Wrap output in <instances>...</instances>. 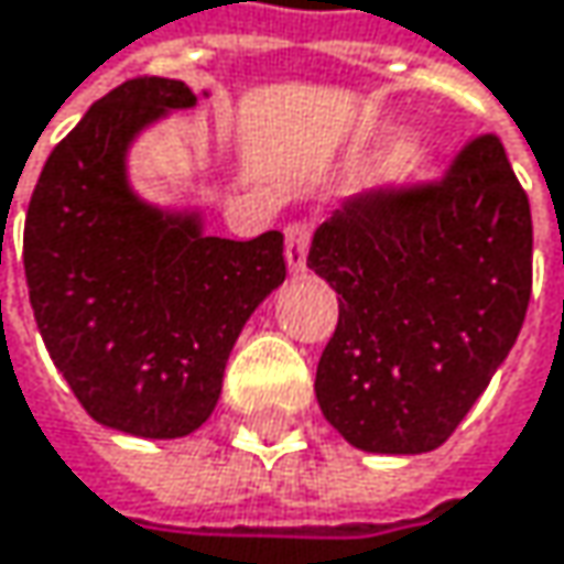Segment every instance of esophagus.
Returning <instances> with one entry per match:
<instances>
[{
  "mask_svg": "<svg viewBox=\"0 0 564 564\" xmlns=\"http://www.w3.org/2000/svg\"><path fill=\"white\" fill-rule=\"evenodd\" d=\"M306 251H310V226L290 223L286 226V268H290V274L306 271Z\"/></svg>",
  "mask_w": 564,
  "mask_h": 564,
  "instance_id": "obj_1",
  "label": "esophagus"
}]
</instances>
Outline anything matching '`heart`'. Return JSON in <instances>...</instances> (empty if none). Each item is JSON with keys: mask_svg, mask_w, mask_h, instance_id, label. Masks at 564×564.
I'll return each mask as SVG.
<instances>
[{"mask_svg": "<svg viewBox=\"0 0 564 564\" xmlns=\"http://www.w3.org/2000/svg\"><path fill=\"white\" fill-rule=\"evenodd\" d=\"M392 159H395V150H392V152H386V155H382L380 162H382V165H386V162H392Z\"/></svg>", "mask_w": 564, "mask_h": 564, "instance_id": "b5f03b06", "label": "heart"}]
</instances>
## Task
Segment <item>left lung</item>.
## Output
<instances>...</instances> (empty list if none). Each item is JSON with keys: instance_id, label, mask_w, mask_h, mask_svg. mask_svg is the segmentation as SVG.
I'll return each mask as SVG.
<instances>
[{"instance_id": "obj_1", "label": "left lung", "mask_w": 564, "mask_h": 564, "mask_svg": "<svg viewBox=\"0 0 564 564\" xmlns=\"http://www.w3.org/2000/svg\"><path fill=\"white\" fill-rule=\"evenodd\" d=\"M306 264L338 293L315 399L350 447L437 449L513 348L533 286L530 200L495 133L441 182L348 197Z\"/></svg>"}]
</instances>
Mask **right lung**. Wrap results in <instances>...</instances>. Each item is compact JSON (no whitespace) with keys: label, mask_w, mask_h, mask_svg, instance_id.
<instances>
[{"label":"right lung","mask_w":564,"mask_h":564,"mask_svg":"<svg viewBox=\"0 0 564 564\" xmlns=\"http://www.w3.org/2000/svg\"><path fill=\"white\" fill-rule=\"evenodd\" d=\"M178 79L140 76L95 101L51 152L24 219V278L56 370L98 424L172 441L216 409L242 325L286 278L278 229L232 242L200 214L133 194L127 150L194 108Z\"/></svg>","instance_id":"add662e5"}]
</instances>
